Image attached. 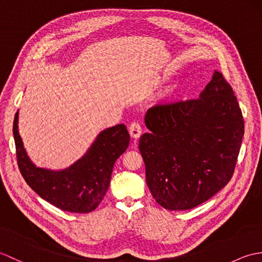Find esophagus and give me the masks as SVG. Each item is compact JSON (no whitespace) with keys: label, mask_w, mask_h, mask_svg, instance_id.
I'll list each match as a JSON object with an SVG mask.
<instances>
[{"label":"esophagus","mask_w":262,"mask_h":262,"mask_svg":"<svg viewBox=\"0 0 262 262\" xmlns=\"http://www.w3.org/2000/svg\"><path fill=\"white\" fill-rule=\"evenodd\" d=\"M128 132L133 138H140L142 135V126L138 124V122H132L128 127Z\"/></svg>","instance_id":"obj_1"}]
</instances>
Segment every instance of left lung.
<instances>
[{
  "label": "left lung",
  "mask_w": 262,
  "mask_h": 262,
  "mask_svg": "<svg viewBox=\"0 0 262 262\" xmlns=\"http://www.w3.org/2000/svg\"><path fill=\"white\" fill-rule=\"evenodd\" d=\"M140 152L153 198L169 210L203 204L234 173L244 120L232 86L215 71L200 98L147 110Z\"/></svg>",
  "instance_id": "1"
}]
</instances>
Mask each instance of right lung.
Segmentation results:
<instances>
[{
	"instance_id": "obj_1",
	"label": "right lung",
	"mask_w": 262,
	"mask_h": 262,
	"mask_svg": "<svg viewBox=\"0 0 262 262\" xmlns=\"http://www.w3.org/2000/svg\"><path fill=\"white\" fill-rule=\"evenodd\" d=\"M18 116L13 136L18 166L33 191L57 208L71 213H90L101 203L110 183L113 168L129 145L125 125H116L100 133L84 157L62 171L37 168L27 157L18 132Z\"/></svg>"
}]
</instances>
